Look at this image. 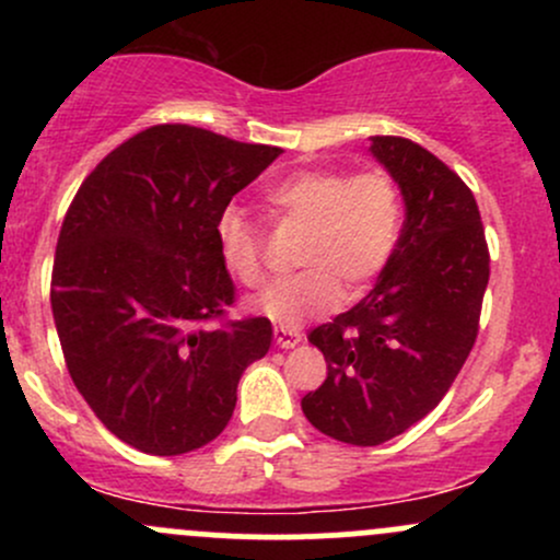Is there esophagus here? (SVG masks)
Returning a JSON list of instances; mask_svg holds the SVG:
<instances>
[{"mask_svg": "<svg viewBox=\"0 0 560 560\" xmlns=\"http://www.w3.org/2000/svg\"><path fill=\"white\" fill-rule=\"evenodd\" d=\"M273 337H276V345H279V347H294V345H300L302 334H300L298 326L276 324L273 326Z\"/></svg>", "mask_w": 560, "mask_h": 560, "instance_id": "1", "label": "esophagus"}]
</instances>
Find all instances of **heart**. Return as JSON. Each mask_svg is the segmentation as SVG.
I'll return each mask as SVG.
<instances>
[{
	"label": "heart",
	"mask_w": 560,
	"mask_h": 560,
	"mask_svg": "<svg viewBox=\"0 0 560 560\" xmlns=\"http://www.w3.org/2000/svg\"><path fill=\"white\" fill-rule=\"evenodd\" d=\"M273 218L300 226L294 262L302 271L273 281L255 307L281 324L329 313L347 292H358L384 271L400 234V189L387 171L345 173L311 168L287 176L266 191ZM223 262L244 287L266 279V242L258 223L240 208L218 215Z\"/></svg>",
	"instance_id": "heart-1"
}]
</instances>
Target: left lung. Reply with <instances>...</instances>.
<instances>
[{"instance_id": "obj_1", "label": "left lung", "mask_w": 560, "mask_h": 560, "mask_svg": "<svg viewBox=\"0 0 560 560\" xmlns=\"http://www.w3.org/2000/svg\"><path fill=\"white\" fill-rule=\"evenodd\" d=\"M400 184L405 223L378 284L307 334L329 374L302 397L305 419L347 445H382L432 413L479 334L490 249L464 178L405 137H371Z\"/></svg>"}]
</instances>
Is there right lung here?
I'll return each mask as SVG.
<instances>
[{
  "mask_svg": "<svg viewBox=\"0 0 560 560\" xmlns=\"http://www.w3.org/2000/svg\"><path fill=\"white\" fill-rule=\"evenodd\" d=\"M279 152L160 124L115 147L70 202L52 266L57 337L96 419L141 453L213 442L244 369L271 347V320L229 318L236 287L215 226Z\"/></svg>",
  "mask_w": 560,
  "mask_h": 560,
  "instance_id": "1",
  "label": "right lung"
}]
</instances>
